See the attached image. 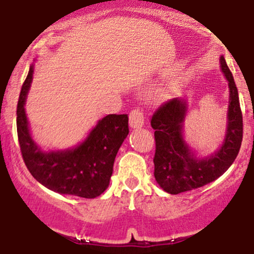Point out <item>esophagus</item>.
Listing matches in <instances>:
<instances>
[{"label":"esophagus","instance_id":"1","mask_svg":"<svg viewBox=\"0 0 254 254\" xmlns=\"http://www.w3.org/2000/svg\"><path fill=\"white\" fill-rule=\"evenodd\" d=\"M144 110L135 108L129 114V126L132 128H140L144 126Z\"/></svg>","mask_w":254,"mask_h":254}]
</instances>
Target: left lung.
Segmentation results:
<instances>
[{
  "mask_svg": "<svg viewBox=\"0 0 254 254\" xmlns=\"http://www.w3.org/2000/svg\"><path fill=\"white\" fill-rule=\"evenodd\" d=\"M222 72L229 85L227 134L223 145L210 157L198 159L182 136V126L187 104L184 99L173 98L153 113L151 127L155 129V179L170 194L187 192L215 181L233 164L241 147L244 124L239 93L223 56L219 59Z\"/></svg>",
  "mask_w": 254,
  "mask_h": 254,
  "instance_id": "1",
  "label": "left lung"
}]
</instances>
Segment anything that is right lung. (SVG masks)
<instances>
[{"mask_svg": "<svg viewBox=\"0 0 254 254\" xmlns=\"http://www.w3.org/2000/svg\"><path fill=\"white\" fill-rule=\"evenodd\" d=\"M33 67L22 84L16 107V129L22 159L39 184L61 194L96 198L109 186L116 153L129 133L128 115L110 114L99 120L86 140L64 151L44 152L32 140L25 114V101Z\"/></svg>", "mask_w": 254, "mask_h": 254, "instance_id": "add662e5", "label": "right lung"}]
</instances>
